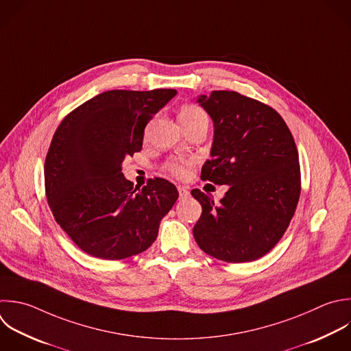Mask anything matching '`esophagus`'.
Listing matches in <instances>:
<instances>
[{
    "label": "esophagus",
    "mask_w": 351,
    "mask_h": 351,
    "mask_svg": "<svg viewBox=\"0 0 351 351\" xmlns=\"http://www.w3.org/2000/svg\"><path fill=\"white\" fill-rule=\"evenodd\" d=\"M178 192H180V199L189 197V189L186 186H178Z\"/></svg>",
    "instance_id": "obj_1"
}]
</instances>
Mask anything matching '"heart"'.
I'll return each instance as SVG.
<instances>
[{
    "mask_svg": "<svg viewBox=\"0 0 351 351\" xmlns=\"http://www.w3.org/2000/svg\"><path fill=\"white\" fill-rule=\"evenodd\" d=\"M203 118H207L206 112L195 104L184 106L178 114V119L182 126L196 122ZM189 169H191V162H188V160H170L165 165V170L177 178H185L189 174Z\"/></svg>",
    "mask_w": 351,
    "mask_h": 351,
    "instance_id": "1",
    "label": "heart"
}]
</instances>
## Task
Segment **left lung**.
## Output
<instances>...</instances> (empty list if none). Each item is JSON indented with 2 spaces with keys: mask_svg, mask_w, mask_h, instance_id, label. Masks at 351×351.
Listing matches in <instances>:
<instances>
[{
  "mask_svg": "<svg viewBox=\"0 0 351 351\" xmlns=\"http://www.w3.org/2000/svg\"><path fill=\"white\" fill-rule=\"evenodd\" d=\"M196 103L214 123L211 159L200 177L229 189L218 203L191 192L203 208L193 237L219 261H255L278 243L299 200L293 137L278 112L237 92L214 90Z\"/></svg>",
  "mask_w": 351,
  "mask_h": 351,
  "instance_id": "obj_1",
  "label": "left lung"
}]
</instances>
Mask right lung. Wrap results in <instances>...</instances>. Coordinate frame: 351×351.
Returning a JSON list of instances; mask_svg holds the SVG:
<instances>
[{
    "instance_id": "add662e5",
    "label": "right lung",
    "mask_w": 351,
    "mask_h": 351,
    "mask_svg": "<svg viewBox=\"0 0 351 351\" xmlns=\"http://www.w3.org/2000/svg\"><path fill=\"white\" fill-rule=\"evenodd\" d=\"M176 95L108 90L69 114L55 132L45 159L47 199L56 222L86 254L125 259L156 240L178 191L163 178L134 189L122 163L141 151L147 123Z\"/></svg>"
}]
</instances>
